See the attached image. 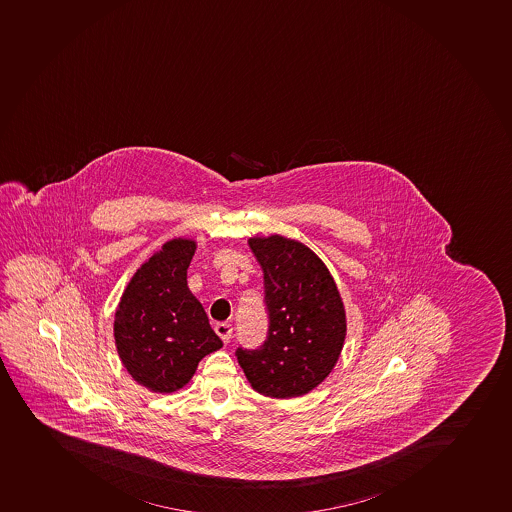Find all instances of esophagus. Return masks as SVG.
<instances>
[{
	"mask_svg": "<svg viewBox=\"0 0 512 512\" xmlns=\"http://www.w3.org/2000/svg\"><path fill=\"white\" fill-rule=\"evenodd\" d=\"M214 331H216V334H218L219 338L223 339L224 343H229L231 338H233V326H231L229 323L216 324Z\"/></svg>",
	"mask_w": 512,
	"mask_h": 512,
	"instance_id": "34e87169",
	"label": "esophagus"
}]
</instances>
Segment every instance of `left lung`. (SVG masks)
I'll list each match as a JSON object with an SVG mask.
<instances>
[{"label": "left lung", "instance_id": "8db88e82", "mask_svg": "<svg viewBox=\"0 0 512 512\" xmlns=\"http://www.w3.org/2000/svg\"><path fill=\"white\" fill-rule=\"evenodd\" d=\"M248 243L263 268L268 336L258 349H236V358L259 394L303 396L338 363L346 338L343 299L326 264L303 243L279 234Z\"/></svg>", "mask_w": 512, "mask_h": 512}]
</instances>
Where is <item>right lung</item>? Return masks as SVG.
Returning a JSON list of instances; mask_svg holds the SVG:
<instances>
[{"label":"right lung","mask_w":512,"mask_h":512,"mask_svg":"<svg viewBox=\"0 0 512 512\" xmlns=\"http://www.w3.org/2000/svg\"><path fill=\"white\" fill-rule=\"evenodd\" d=\"M196 251L191 239L164 244L134 273L115 314V343L123 366L149 391H178L199 361L223 348L186 273Z\"/></svg>","instance_id":"add662e5"}]
</instances>
